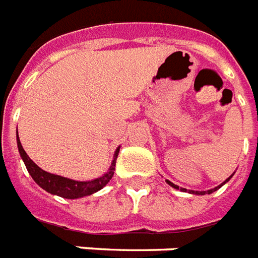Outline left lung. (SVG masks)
<instances>
[{
    "mask_svg": "<svg viewBox=\"0 0 258 258\" xmlns=\"http://www.w3.org/2000/svg\"><path fill=\"white\" fill-rule=\"evenodd\" d=\"M234 173H235V172H234ZM234 173H232V175H234ZM232 175H231L230 177H227L226 180H224V182L221 183V184H219V186H216V187H215V188H211V190H207V191H197V190H187V188L179 187V186H176V184H175V183L171 182V180H165V182H167L168 184L171 186V187L176 188V190H179V188H180V191H183V192L187 191V192H190V194H196V196H205V194H212V192H213V191H216V190H219V188H220L221 186H223V184H226V183L228 182V180H230L231 177H232Z\"/></svg>",
    "mask_w": 258,
    "mask_h": 258,
    "instance_id": "obj_1",
    "label": "left lung"
}]
</instances>
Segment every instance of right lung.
<instances>
[{
	"mask_svg": "<svg viewBox=\"0 0 258 258\" xmlns=\"http://www.w3.org/2000/svg\"><path fill=\"white\" fill-rule=\"evenodd\" d=\"M16 141L20 157L24 161V165L27 168L28 173L34 179V182L37 183L39 187L43 188L45 191L50 192L53 196L67 198V200H76V198L87 197V196H91L94 192L100 191L101 188H104L109 183L112 176H113L114 167H116V158H117V154H119L120 150V146L114 150L113 160L110 163L108 172H105L100 177H95V179L83 182V180H74V179H70V177H64L60 176V175H54V173L43 171L24 152V149H23L22 144H20L19 135L16 137Z\"/></svg>",
	"mask_w": 258,
	"mask_h": 258,
	"instance_id": "right-lung-1",
	"label": "right lung"
}]
</instances>
